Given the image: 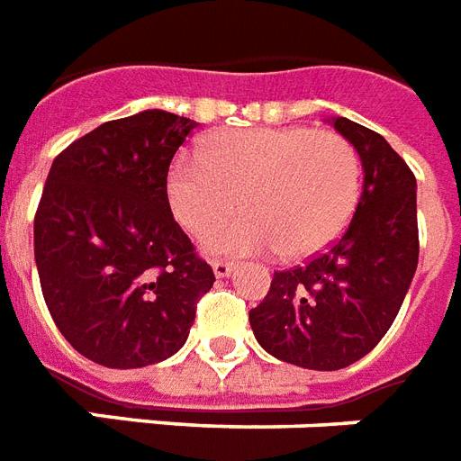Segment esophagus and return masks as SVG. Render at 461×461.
I'll return each instance as SVG.
<instances>
[{
	"mask_svg": "<svg viewBox=\"0 0 461 461\" xmlns=\"http://www.w3.org/2000/svg\"><path fill=\"white\" fill-rule=\"evenodd\" d=\"M212 268L216 278H228L235 271L233 261H212Z\"/></svg>",
	"mask_w": 461,
	"mask_h": 461,
	"instance_id": "esophagus-1",
	"label": "esophagus"
}]
</instances>
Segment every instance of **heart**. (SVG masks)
I'll return each mask as SVG.
<instances>
[{"label": "heart", "mask_w": 461, "mask_h": 461, "mask_svg": "<svg viewBox=\"0 0 461 461\" xmlns=\"http://www.w3.org/2000/svg\"><path fill=\"white\" fill-rule=\"evenodd\" d=\"M359 154L348 138L312 128H249L207 140L171 164V212L190 235H204L241 194L245 214L214 229L204 249L226 257L278 252L307 257L333 242L355 213Z\"/></svg>", "instance_id": "1"}]
</instances>
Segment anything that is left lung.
<instances>
[{
    "label": "left lung",
    "instance_id": "left-lung-1",
    "mask_svg": "<svg viewBox=\"0 0 461 461\" xmlns=\"http://www.w3.org/2000/svg\"><path fill=\"white\" fill-rule=\"evenodd\" d=\"M362 159L355 216L333 248L276 271L254 338L268 355L302 369L335 371L359 362L395 321L419 264L417 178L388 140L345 116L329 121Z\"/></svg>",
    "mask_w": 461,
    "mask_h": 461
}]
</instances>
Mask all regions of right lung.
<instances>
[{"mask_svg":"<svg viewBox=\"0 0 461 461\" xmlns=\"http://www.w3.org/2000/svg\"><path fill=\"white\" fill-rule=\"evenodd\" d=\"M197 123L145 109L106 121L59 154L35 213V264L73 349L140 369L185 345L213 271L171 213L167 176Z\"/></svg>","mask_w":461,"mask_h":461,"instance_id":"obj_1","label":"right lung"}]
</instances>
